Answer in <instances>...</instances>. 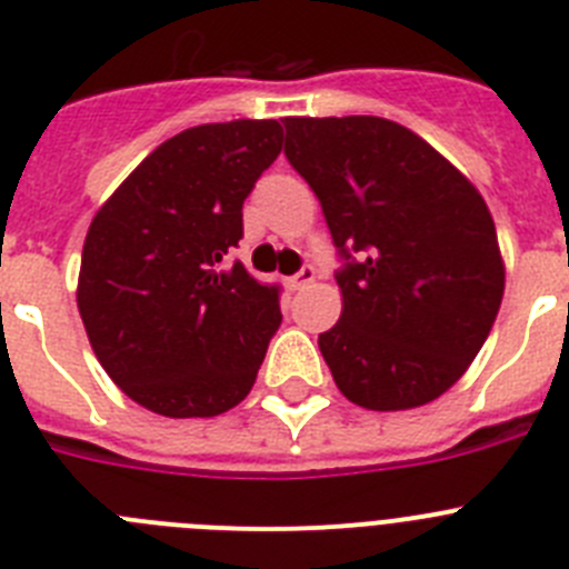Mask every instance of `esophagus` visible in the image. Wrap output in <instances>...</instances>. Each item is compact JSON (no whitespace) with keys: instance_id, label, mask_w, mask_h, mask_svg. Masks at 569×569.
I'll return each instance as SVG.
<instances>
[{"instance_id":"1","label":"esophagus","mask_w":569,"mask_h":569,"mask_svg":"<svg viewBox=\"0 0 569 569\" xmlns=\"http://www.w3.org/2000/svg\"><path fill=\"white\" fill-rule=\"evenodd\" d=\"M313 279H316V268H313V264H305V268H301L299 273L290 276L288 284H290V288H293V290H301V288H308V284H310V281H313Z\"/></svg>"}]
</instances>
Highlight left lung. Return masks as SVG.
I'll list each match as a JSON object with an SVG mask.
<instances>
[{"instance_id": "1", "label": "left lung", "mask_w": 569, "mask_h": 569, "mask_svg": "<svg viewBox=\"0 0 569 569\" xmlns=\"http://www.w3.org/2000/svg\"><path fill=\"white\" fill-rule=\"evenodd\" d=\"M284 156L341 256V319L319 336L336 387L367 410L439 399L505 296L485 199L436 148L381 116H288Z\"/></svg>"}]
</instances>
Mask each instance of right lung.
I'll return each instance as SVG.
<instances>
[{
	"label": "right lung",
	"mask_w": 569,
	"mask_h": 569,
	"mask_svg": "<svg viewBox=\"0 0 569 569\" xmlns=\"http://www.w3.org/2000/svg\"><path fill=\"white\" fill-rule=\"evenodd\" d=\"M279 153L276 119L188 128L93 216L79 316L104 373L136 405L210 419L250 393L281 325L279 284L230 264V250L241 204Z\"/></svg>",
	"instance_id": "right-lung-1"
}]
</instances>
